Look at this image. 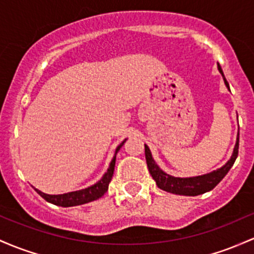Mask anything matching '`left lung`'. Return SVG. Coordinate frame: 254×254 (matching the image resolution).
<instances>
[{"instance_id": "1", "label": "left lung", "mask_w": 254, "mask_h": 254, "mask_svg": "<svg viewBox=\"0 0 254 254\" xmlns=\"http://www.w3.org/2000/svg\"><path fill=\"white\" fill-rule=\"evenodd\" d=\"M219 72L222 73L223 78H224L225 85L229 88L227 79H225L224 74L221 66L218 65ZM144 154H146V161L147 166H148L149 174L152 175L153 180L155 181L157 186L163 190L169 191L172 194H178V195H189V196H195V195L204 194L206 191L211 190L214 187L218 185L219 182L224 178L225 175L228 174V171L231 169V166L235 163L236 158L239 154V135H238V141H236L235 148H234L233 155L229 160L225 163V165H223L222 168L218 170H214V171L210 172V174L201 175V176L196 177H189V178H180V177H172L170 175L165 174L163 170L155 164V161L153 160L152 154H150V150L148 147L144 144Z\"/></svg>"}]
</instances>
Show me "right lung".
I'll list each match as a JSON object with an SVG mask.
<instances>
[{"label":"right lung","instance_id":"right-lung-1","mask_svg":"<svg viewBox=\"0 0 254 254\" xmlns=\"http://www.w3.org/2000/svg\"><path fill=\"white\" fill-rule=\"evenodd\" d=\"M125 140L117 147L116 154L119 149L122 148V146L124 144ZM116 154L112 159L110 164V168H108L107 172L104 175V177L99 181V182L95 183L94 186L88 187L85 189H80V190H74L69 191V193L65 194H59V195H49L42 193L38 189H35L38 194L43 197L46 201L50 202V204H54L58 206H63V207H68V206H76V205H82L86 204V202L94 201V200L99 199L104 195L108 189V185H110L111 180H112L113 171H114V165H116Z\"/></svg>","mask_w":254,"mask_h":254}]
</instances>
